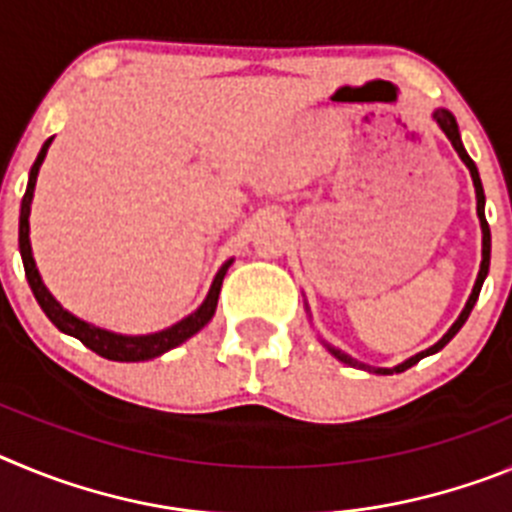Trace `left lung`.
<instances>
[{
  "instance_id": "obj_1",
  "label": "left lung",
  "mask_w": 512,
  "mask_h": 512,
  "mask_svg": "<svg viewBox=\"0 0 512 512\" xmlns=\"http://www.w3.org/2000/svg\"><path fill=\"white\" fill-rule=\"evenodd\" d=\"M433 120H436L438 125H441V130H443V133H446V138L451 140V146L456 148L459 158H461V161H464V164L469 166V174H472L474 189H477V215H479V223H482V266H479V277H477V282H474V289H472V295H469L467 307L461 310L459 320H456V323L451 325L449 333H446V336H443L441 341L436 343V346H431V348H428V351H420V354L413 356V359L402 361V364L395 366V369H374V372H377V374L405 372V369H410V366H413V364H418V361L423 359V356H431V354H436V351H441V348L446 346V343H449L451 338L456 336V333H459L461 325L467 323L469 312H472L474 302H477V297H479V289H482V282H485L487 271H490V246H492V241H490V225H487V217H485V189H482V182H479V171H477V166H474L472 158H469V153L464 151V146H461L459 128H456L454 115H451V112H446V110H436V112H433ZM330 351H333V354H336L341 361H346V364H354V366L359 364V361H354V359H351V356L341 354V351H336V348H330ZM359 366H361V369H364V364H359ZM366 369H369V366H366Z\"/></svg>"
}]
</instances>
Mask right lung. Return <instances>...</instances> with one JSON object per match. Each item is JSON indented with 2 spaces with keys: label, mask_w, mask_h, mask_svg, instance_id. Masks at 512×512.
Here are the masks:
<instances>
[{
  "label": "right lung",
  "mask_w": 512,
  "mask_h": 512,
  "mask_svg": "<svg viewBox=\"0 0 512 512\" xmlns=\"http://www.w3.org/2000/svg\"><path fill=\"white\" fill-rule=\"evenodd\" d=\"M48 146H51V138L45 140L38 158H35L33 169H30V179H27V189L20 207V253H22V264H25V277H27V284H30V289H33L38 305L43 307V312L48 315V320H51L58 330H63V333L79 338L84 346L92 348L94 354L104 356V359H110V361H148L153 359V356L166 354L169 348H176L179 343L192 338L197 330L205 328V325L210 323L212 315H215L217 297H220V287H223V277H225V271H228L230 261L223 266V269L217 271L215 282H212L210 287V295H207V300L202 302L200 310H194L189 318L182 320V323L171 325V328L161 330V333H151V336H117V333H110V330L94 328V325L74 318L71 312H66L56 300H53L51 292H48L45 284L40 282L38 269H35L33 251H30V223H27V217H30V202H33L35 179H38L40 164H43L45 153H48Z\"/></svg>",
  "instance_id": "right-lung-1"
}]
</instances>
